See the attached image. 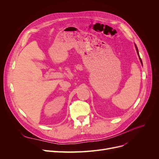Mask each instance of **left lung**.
Instances as JSON below:
<instances>
[{
    "label": "left lung",
    "instance_id": "8db88e82",
    "mask_svg": "<svg viewBox=\"0 0 159 159\" xmlns=\"http://www.w3.org/2000/svg\"><path fill=\"white\" fill-rule=\"evenodd\" d=\"M136 49H137V53H138V55H139V58H140V62H141V64H143V61H142V60H141V58H140V56H139V52H138V49H137V47L136 46Z\"/></svg>",
    "mask_w": 159,
    "mask_h": 159
}]
</instances>
